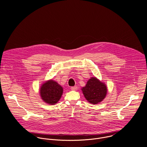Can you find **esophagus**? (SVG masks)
<instances>
[{"mask_svg": "<svg viewBox=\"0 0 147 147\" xmlns=\"http://www.w3.org/2000/svg\"><path fill=\"white\" fill-rule=\"evenodd\" d=\"M71 89L72 90H77V89H78V86H72V87L71 88Z\"/></svg>", "mask_w": 147, "mask_h": 147, "instance_id": "obj_1", "label": "esophagus"}]
</instances>
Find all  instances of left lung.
I'll return each mask as SVG.
<instances>
[{
  "label": "left lung",
  "instance_id": "8db88e82",
  "mask_svg": "<svg viewBox=\"0 0 147 147\" xmlns=\"http://www.w3.org/2000/svg\"><path fill=\"white\" fill-rule=\"evenodd\" d=\"M82 90L86 100L92 104L101 102L107 93L106 86L96 78L89 79Z\"/></svg>",
  "mask_w": 147,
  "mask_h": 147
}]
</instances>
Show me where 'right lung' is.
<instances>
[{"label": "right lung", "mask_w": 147, "mask_h": 147, "mask_svg": "<svg viewBox=\"0 0 147 147\" xmlns=\"http://www.w3.org/2000/svg\"><path fill=\"white\" fill-rule=\"evenodd\" d=\"M63 93V88L53 80H49L41 86L40 94L42 100L50 105H54L60 100Z\"/></svg>", "instance_id": "right-lung-1"}]
</instances>
